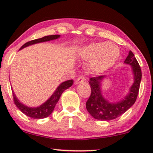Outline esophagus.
<instances>
[{"instance_id":"esophagus-1","label":"esophagus","mask_w":153,"mask_h":153,"mask_svg":"<svg viewBox=\"0 0 153 153\" xmlns=\"http://www.w3.org/2000/svg\"><path fill=\"white\" fill-rule=\"evenodd\" d=\"M85 80V77L83 76H79L78 78L76 79V83H83V81H84Z\"/></svg>"}]
</instances>
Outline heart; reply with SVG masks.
Returning a JSON list of instances; mask_svg holds the SVG:
<instances>
[{
	"label": "heart",
	"instance_id": "b5f03b06",
	"mask_svg": "<svg viewBox=\"0 0 153 153\" xmlns=\"http://www.w3.org/2000/svg\"><path fill=\"white\" fill-rule=\"evenodd\" d=\"M79 54L83 60L88 61V70L102 73L115 64L120 56V49L111 42L92 43L81 47Z\"/></svg>",
	"mask_w": 153,
	"mask_h": 153
}]
</instances>
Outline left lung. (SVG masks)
<instances>
[{
	"instance_id": "obj_1",
	"label": "left lung",
	"mask_w": 153,
	"mask_h": 153,
	"mask_svg": "<svg viewBox=\"0 0 153 153\" xmlns=\"http://www.w3.org/2000/svg\"><path fill=\"white\" fill-rule=\"evenodd\" d=\"M124 62L131 65L134 81L129 89V93L120 102L111 103L102 95L101 82L105 78V76H98L90 79L91 94L86 102V109L94 118L101 120H114L126 112L136 102L142 76L141 68L131 51H129Z\"/></svg>"
}]
</instances>
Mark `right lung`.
<instances>
[{"label":"right lung","instance_id":"add662e5","mask_svg":"<svg viewBox=\"0 0 153 153\" xmlns=\"http://www.w3.org/2000/svg\"><path fill=\"white\" fill-rule=\"evenodd\" d=\"M60 37V35H48V36H45L42 37V38L36 39L34 40H31L30 42H28L26 44H24L20 49H24V48L28 47V46L35 45L37 43L44 42H47L50 40H53V39H58ZM73 83V80H68L66 81H64L62 83L58 85L57 88L54 92L53 95L49 97V99L47 100L45 103L42 104L39 106L37 107H28L22 102H19L16 97L14 95L13 91H12V95H13V100L14 104L17 106V108L19 109L21 111L26 115V116L30 117V118H34V119H42L45 118L51 114L55 108V106L57 104V102L59 100L60 96H61L62 93H63L64 91L68 89V88L72 86Z\"/></svg>","mask_w":153,"mask_h":153}]
</instances>
